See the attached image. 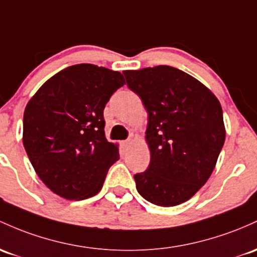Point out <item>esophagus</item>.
<instances>
[{
  "instance_id": "1",
  "label": "esophagus",
  "mask_w": 257,
  "mask_h": 257,
  "mask_svg": "<svg viewBox=\"0 0 257 257\" xmlns=\"http://www.w3.org/2000/svg\"><path fill=\"white\" fill-rule=\"evenodd\" d=\"M132 143H133V142H132V140H125V142H123V143H122L123 149H125V150H126V149H128L129 146L132 145Z\"/></svg>"
}]
</instances>
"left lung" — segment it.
<instances>
[{"label":"left lung","mask_w":257,"mask_h":257,"mask_svg":"<svg viewBox=\"0 0 257 257\" xmlns=\"http://www.w3.org/2000/svg\"><path fill=\"white\" fill-rule=\"evenodd\" d=\"M123 74L148 111L151 157L148 170L134 176L138 193L157 206L183 204L207 182L223 148L221 103L208 87L174 67Z\"/></svg>","instance_id":"left-lung-1"}]
</instances>
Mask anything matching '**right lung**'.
Returning <instances> with one entry per match:
<instances>
[{
  "label": "right lung",
  "instance_id": "1",
  "mask_svg": "<svg viewBox=\"0 0 257 257\" xmlns=\"http://www.w3.org/2000/svg\"><path fill=\"white\" fill-rule=\"evenodd\" d=\"M125 84L119 72L81 63L45 81L24 111L23 144L44 184L67 200H84L102 189L119 160L107 142L103 109Z\"/></svg>",
  "mask_w": 257,
  "mask_h": 257
}]
</instances>
